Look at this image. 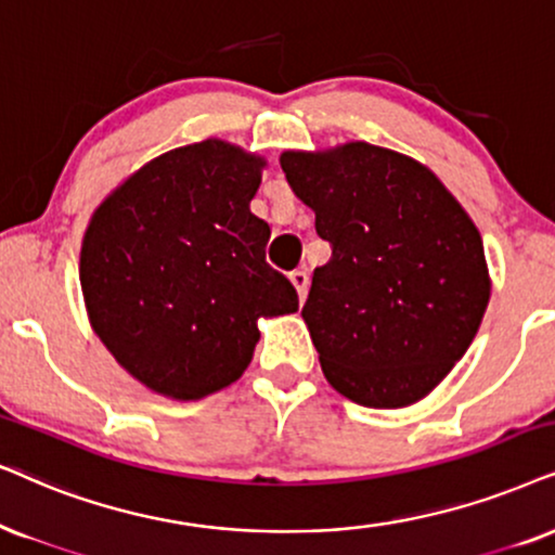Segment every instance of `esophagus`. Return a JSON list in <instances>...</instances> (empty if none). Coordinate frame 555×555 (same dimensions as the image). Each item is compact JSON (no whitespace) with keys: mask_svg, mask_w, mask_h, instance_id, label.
Segmentation results:
<instances>
[{"mask_svg":"<svg viewBox=\"0 0 555 555\" xmlns=\"http://www.w3.org/2000/svg\"><path fill=\"white\" fill-rule=\"evenodd\" d=\"M289 282L294 284V289H297L299 299H305L307 297V286H310V276H307V271H292Z\"/></svg>","mask_w":555,"mask_h":555,"instance_id":"obj_1","label":"esophagus"}]
</instances>
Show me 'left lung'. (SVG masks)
Segmentation results:
<instances>
[{"mask_svg": "<svg viewBox=\"0 0 555 555\" xmlns=\"http://www.w3.org/2000/svg\"><path fill=\"white\" fill-rule=\"evenodd\" d=\"M279 164L333 245L301 307L330 387L374 410L420 402L487 312L492 279L474 220L425 164L363 140L284 151Z\"/></svg>", "mask_w": 555, "mask_h": 555, "instance_id": "left-lung-1", "label": "left lung"}]
</instances>
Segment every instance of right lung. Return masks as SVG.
<instances>
[{
  "label": "right lung",
  "mask_w": 555,
  "mask_h": 555,
  "mask_svg": "<svg viewBox=\"0 0 555 555\" xmlns=\"http://www.w3.org/2000/svg\"><path fill=\"white\" fill-rule=\"evenodd\" d=\"M266 158L220 138L166 151L91 215L79 279L91 330L153 395L194 402L243 376L258 320L299 310L250 212Z\"/></svg>",
  "instance_id": "obj_1"
}]
</instances>
